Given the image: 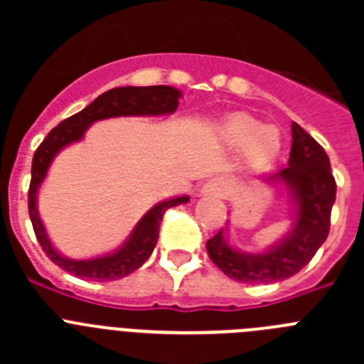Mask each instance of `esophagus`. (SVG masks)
I'll return each instance as SVG.
<instances>
[{"instance_id": "1", "label": "esophagus", "mask_w": 364, "mask_h": 364, "mask_svg": "<svg viewBox=\"0 0 364 364\" xmlns=\"http://www.w3.org/2000/svg\"><path fill=\"white\" fill-rule=\"evenodd\" d=\"M228 191V182L224 178H211L200 188V197H224Z\"/></svg>"}]
</instances>
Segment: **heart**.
Listing matches in <instances>:
<instances>
[{
	"mask_svg": "<svg viewBox=\"0 0 364 364\" xmlns=\"http://www.w3.org/2000/svg\"><path fill=\"white\" fill-rule=\"evenodd\" d=\"M222 144L231 151H244V164L252 171L272 166L282 149V134L277 127L250 114H235L218 131Z\"/></svg>",
	"mask_w": 364,
	"mask_h": 364,
	"instance_id": "b5f03b06",
	"label": "heart"
}]
</instances>
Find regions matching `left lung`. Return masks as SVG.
<instances>
[{
	"label": "left lung",
	"mask_w": 364,
	"mask_h": 364,
	"mask_svg": "<svg viewBox=\"0 0 364 364\" xmlns=\"http://www.w3.org/2000/svg\"><path fill=\"white\" fill-rule=\"evenodd\" d=\"M262 182L282 188L291 205L290 231L262 252H242L233 246L226 230L205 242L208 255L230 279L239 282L284 281L311 260L330 231L336 202V180L326 151L299 124H291L288 167L262 176Z\"/></svg>",
	"instance_id": "8db88e82"
}]
</instances>
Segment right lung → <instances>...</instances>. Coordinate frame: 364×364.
I'll return each mask as SVG.
<instances>
[{"mask_svg":"<svg viewBox=\"0 0 364 364\" xmlns=\"http://www.w3.org/2000/svg\"><path fill=\"white\" fill-rule=\"evenodd\" d=\"M182 91L169 85H151V87H114L111 91L100 95L92 104L87 105L80 112L73 114L47 134L43 142L34 153L32 159V178L28 189V215H31L32 228L36 239L43 252L47 253L54 264H58L65 272L73 273L80 279L87 281H117L138 269L149 259L153 253L156 240H159L160 222L164 213L169 208L180 204H188V195L166 198L154 204L140 220L134 224L127 239L118 247L109 253L89 259H70L63 255L53 244L47 228L38 211V195L43 186L45 178L49 175L54 159L65 147L76 142H82L87 129L100 120L118 117H169L178 109Z\"/></svg>","mask_w":364,"mask_h":364,"instance_id":"add662e5","label":"right lung"}]
</instances>
